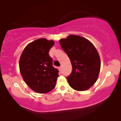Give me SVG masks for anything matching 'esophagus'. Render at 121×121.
Listing matches in <instances>:
<instances>
[{
	"mask_svg": "<svg viewBox=\"0 0 121 121\" xmlns=\"http://www.w3.org/2000/svg\"><path fill=\"white\" fill-rule=\"evenodd\" d=\"M61 69H62V67H58V70H59V71H61Z\"/></svg>",
	"mask_w": 121,
	"mask_h": 121,
	"instance_id": "esophagus-1",
	"label": "esophagus"
}]
</instances>
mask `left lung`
Instances as JSON below:
<instances>
[{
	"label": "left lung",
	"mask_w": 121,
	"mask_h": 121,
	"mask_svg": "<svg viewBox=\"0 0 121 121\" xmlns=\"http://www.w3.org/2000/svg\"><path fill=\"white\" fill-rule=\"evenodd\" d=\"M72 65V72L67 77L70 86L77 91L89 89L96 82L100 69L99 53L88 39L77 35H69L59 40Z\"/></svg>",
	"instance_id": "1"
}]
</instances>
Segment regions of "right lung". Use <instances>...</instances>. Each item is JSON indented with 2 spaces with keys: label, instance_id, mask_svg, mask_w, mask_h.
<instances>
[{
  "label": "right lung",
  "instance_id": "1",
  "mask_svg": "<svg viewBox=\"0 0 121 121\" xmlns=\"http://www.w3.org/2000/svg\"><path fill=\"white\" fill-rule=\"evenodd\" d=\"M53 40L38 39L28 43L19 59V69L25 82L38 93L50 92L55 87L59 71L49 56Z\"/></svg>",
  "mask_w": 121,
  "mask_h": 121
}]
</instances>
